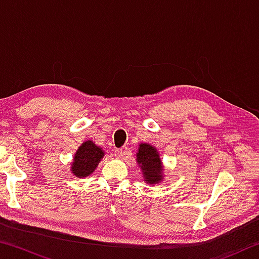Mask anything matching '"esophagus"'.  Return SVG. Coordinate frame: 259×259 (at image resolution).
Listing matches in <instances>:
<instances>
[{"mask_svg": "<svg viewBox=\"0 0 259 259\" xmlns=\"http://www.w3.org/2000/svg\"><path fill=\"white\" fill-rule=\"evenodd\" d=\"M123 151L121 150V148H117V150H115V156L117 157V159H122L123 157Z\"/></svg>", "mask_w": 259, "mask_h": 259, "instance_id": "obj_1", "label": "esophagus"}]
</instances>
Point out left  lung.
<instances>
[{"label": "left lung", "mask_w": 259, "mask_h": 259, "mask_svg": "<svg viewBox=\"0 0 259 259\" xmlns=\"http://www.w3.org/2000/svg\"><path fill=\"white\" fill-rule=\"evenodd\" d=\"M137 162L142 166L146 183L155 184L162 179V166L159 154L153 146L140 144L137 153Z\"/></svg>", "instance_id": "1"}]
</instances>
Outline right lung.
Returning <instances> with one entry per match:
<instances>
[{"mask_svg": "<svg viewBox=\"0 0 259 259\" xmlns=\"http://www.w3.org/2000/svg\"><path fill=\"white\" fill-rule=\"evenodd\" d=\"M104 156V152L100 147L89 140L84 142L78 147L74 162L72 165V171L77 177H87L91 172H94L96 166Z\"/></svg>", "mask_w": 259, "mask_h": 259, "instance_id": "1", "label": "right lung"}]
</instances>
